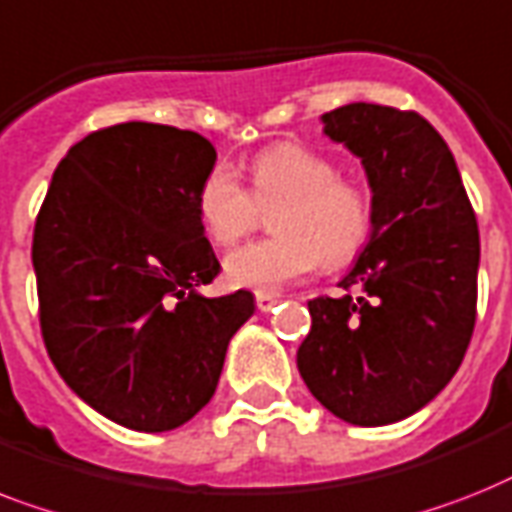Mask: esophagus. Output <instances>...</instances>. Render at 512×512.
Segmentation results:
<instances>
[{
	"label": "esophagus",
	"instance_id": "esophagus-1",
	"mask_svg": "<svg viewBox=\"0 0 512 512\" xmlns=\"http://www.w3.org/2000/svg\"><path fill=\"white\" fill-rule=\"evenodd\" d=\"M255 302H257V310H260V313H270V310L278 305V297H276V294L257 292Z\"/></svg>",
	"mask_w": 512,
	"mask_h": 512
}]
</instances>
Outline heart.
<instances>
[{"instance_id": "obj_1", "label": "heart", "mask_w": 512, "mask_h": 512, "mask_svg": "<svg viewBox=\"0 0 512 512\" xmlns=\"http://www.w3.org/2000/svg\"><path fill=\"white\" fill-rule=\"evenodd\" d=\"M249 186L228 165H215L197 191V215L220 247L236 244L273 213V239L226 257V281L236 289L278 292L318 265H342L371 234V202L352 181L336 176L326 155L302 144L263 149L249 165Z\"/></svg>"}]
</instances>
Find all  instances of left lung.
<instances>
[{
  "instance_id": "left-lung-1",
  "label": "left lung",
  "mask_w": 512,
  "mask_h": 512,
  "mask_svg": "<svg viewBox=\"0 0 512 512\" xmlns=\"http://www.w3.org/2000/svg\"><path fill=\"white\" fill-rule=\"evenodd\" d=\"M323 134L360 157L371 234L339 286L310 299L297 368L352 426H386L429 405L463 363L476 323L479 226L447 141L418 112L352 102Z\"/></svg>"
}]
</instances>
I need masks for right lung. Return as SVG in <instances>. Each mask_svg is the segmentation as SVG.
<instances>
[{"label": "right lung", "instance_id": "obj_1", "mask_svg": "<svg viewBox=\"0 0 512 512\" xmlns=\"http://www.w3.org/2000/svg\"><path fill=\"white\" fill-rule=\"evenodd\" d=\"M205 136L131 120L68 149L33 228L41 334L62 381L118 426L160 434L213 400L255 297H205L220 263L197 215Z\"/></svg>", "mask_w": 512, "mask_h": 512}]
</instances>
